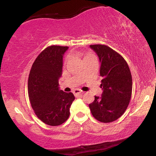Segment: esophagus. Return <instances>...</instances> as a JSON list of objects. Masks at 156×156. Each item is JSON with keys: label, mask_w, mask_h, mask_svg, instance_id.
<instances>
[{"label": "esophagus", "mask_w": 156, "mask_h": 156, "mask_svg": "<svg viewBox=\"0 0 156 156\" xmlns=\"http://www.w3.org/2000/svg\"><path fill=\"white\" fill-rule=\"evenodd\" d=\"M81 91L79 90V89H75L74 91H73V94H75V96H78L79 95V94H81Z\"/></svg>", "instance_id": "esophagus-1"}]
</instances>
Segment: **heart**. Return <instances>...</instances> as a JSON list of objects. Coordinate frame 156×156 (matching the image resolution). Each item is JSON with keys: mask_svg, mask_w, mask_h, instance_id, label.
<instances>
[{"mask_svg": "<svg viewBox=\"0 0 156 156\" xmlns=\"http://www.w3.org/2000/svg\"><path fill=\"white\" fill-rule=\"evenodd\" d=\"M92 54H90V53H87V54L85 55V56H84V58L83 59H86V58H89V57H90V56H92ZM69 57H70V55H67V56H66V58H65V62H67L68 60L69 59Z\"/></svg>", "mask_w": 156, "mask_h": 156, "instance_id": "b5f03b06", "label": "heart"}]
</instances>
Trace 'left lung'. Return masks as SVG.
Returning a JSON list of instances; mask_svg holds the SVG:
<instances>
[{
  "mask_svg": "<svg viewBox=\"0 0 156 156\" xmlns=\"http://www.w3.org/2000/svg\"><path fill=\"white\" fill-rule=\"evenodd\" d=\"M90 48L101 62V97L94 96L89 105L92 116L101 122H112L124 114L132 94V76L126 61L120 54L104 44Z\"/></svg>",
  "mask_w": 156,
  "mask_h": 156,
  "instance_id": "1",
  "label": "left lung"
}]
</instances>
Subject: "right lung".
<instances>
[{
    "mask_svg": "<svg viewBox=\"0 0 156 156\" xmlns=\"http://www.w3.org/2000/svg\"><path fill=\"white\" fill-rule=\"evenodd\" d=\"M67 46L51 45L39 53L32 65L28 81L31 107L37 117L51 126L60 125L69 117V108L75 100L72 92L60 90L63 55Z\"/></svg>",
    "mask_w": 156,
    "mask_h": 156,
    "instance_id": "1",
    "label": "right lung"
}]
</instances>
